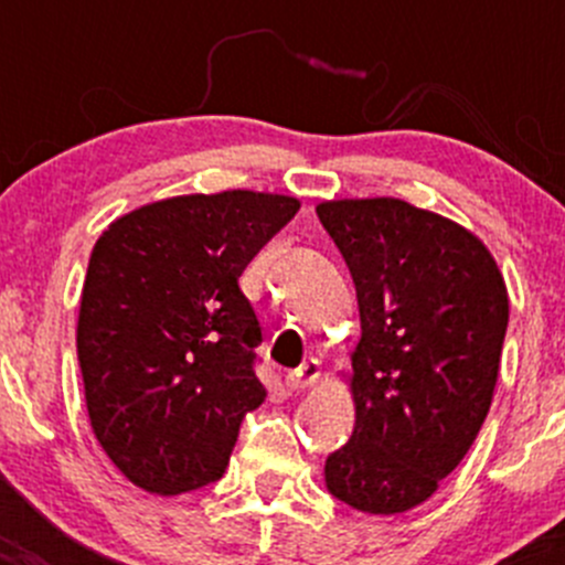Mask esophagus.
Listing matches in <instances>:
<instances>
[{
  "label": "esophagus",
  "mask_w": 565,
  "mask_h": 565,
  "mask_svg": "<svg viewBox=\"0 0 565 565\" xmlns=\"http://www.w3.org/2000/svg\"><path fill=\"white\" fill-rule=\"evenodd\" d=\"M319 374H322V372H319V361H315V358H311V361H306L303 366L295 369V372L287 374V388L289 391L311 388V385L319 383Z\"/></svg>",
  "instance_id": "1"
}]
</instances>
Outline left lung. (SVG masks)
I'll list each match as a JSON object with an SVG mask.
<instances>
[{"mask_svg": "<svg viewBox=\"0 0 565 565\" xmlns=\"http://www.w3.org/2000/svg\"><path fill=\"white\" fill-rule=\"evenodd\" d=\"M355 281V429L324 483L366 514H402L437 492L481 431L500 372L509 292L472 232L402 199L317 207Z\"/></svg>", "mask_w": 565, "mask_h": 565, "instance_id": "8db88e82", "label": "left lung"}]
</instances>
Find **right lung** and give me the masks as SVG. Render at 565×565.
Masks as SVG:
<instances>
[{
	"label": "right lung",
	"instance_id": "obj_1",
	"mask_svg": "<svg viewBox=\"0 0 565 565\" xmlns=\"http://www.w3.org/2000/svg\"><path fill=\"white\" fill-rule=\"evenodd\" d=\"M298 210L278 193H193L122 215L95 243L78 366L95 437L136 487L180 494L224 476L267 396L237 278Z\"/></svg>",
	"mask_w": 565,
	"mask_h": 565
}]
</instances>
